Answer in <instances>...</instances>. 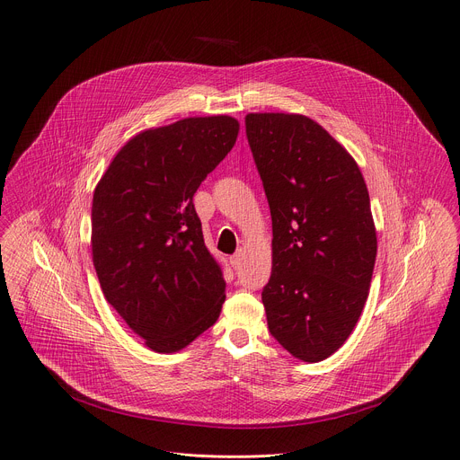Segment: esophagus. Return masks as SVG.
Returning a JSON list of instances; mask_svg holds the SVG:
<instances>
[{"instance_id":"esophagus-1","label":"esophagus","mask_w":460,"mask_h":460,"mask_svg":"<svg viewBox=\"0 0 460 460\" xmlns=\"http://www.w3.org/2000/svg\"><path fill=\"white\" fill-rule=\"evenodd\" d=\"M242 261H243V250H236V253L231 255V259H229V262H231V266H233L234 270L240 268Z\"/></svg>"}]
</instances>
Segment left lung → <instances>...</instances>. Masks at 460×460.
I'll list each match as a JSON object with an SVG mask.
<instances>
[{"mask_svg": "<svg viewBox=\"0 0 460 460\" xmlns=\"http://www.w3.org/2000/svg\"><path fill=\"white\" fill-rule=\"evenodd\" d=\"M271 214L268 329L305 362L332 355L368 297L377 236L364 177L349 153L301 114L246 116Z\"/></svg>", "mask_w": 460, "mask_h": 460, "instance_id": "1", "label": "left lung"}]
</instances>
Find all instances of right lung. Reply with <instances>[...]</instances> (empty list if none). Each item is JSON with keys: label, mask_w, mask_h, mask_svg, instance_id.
Listing matches in <instances>:
<instances>
[{"label": "right lung", "mask_w": 460, "mask_h": 460, "mask_svg": "<svg viewBox=\"0 0 460 460\" xmlns=\"http://www.w3.org/2000/svg\"><path fill=\"white\" fill-rule=\"evenodd\" d=\"M231 116L185 118L121 147L92 199V261L107 301L157 353L218 320L222 266L205 246L192 198L233 149Z\"/></svg>", "instance_id": "obj_1"}]
</instances>
